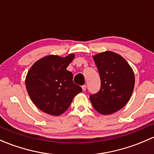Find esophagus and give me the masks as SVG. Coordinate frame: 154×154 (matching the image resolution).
Instances as JSON below:
<instances>
[{"instance_id": "1", "label": "esophagus", "mask_w": 154, "mask_h": 154, "mask_svg": "<svg viewBox=\"0 0 154 154\" xmlns=\"http://www.w3.org/2000/svg\"><path fill=\"white\" fill-rule=\"evenodd\" d=\"M82 89H83V91H86V85H83V86H82Z\"/></svg>"}]
</instances>
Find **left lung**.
Listing matches in <instances>:
<instances>
[{"instance_id":"left-lung-1","label":"left lung","mask_w":154,"mask_h":154,"mask_svg":"<svg viewBox=\"0 0 154 154\" xmlns=\"http://www.w3.org/2000/svg\"><path fill=\"white\" fill-rule=\"evenodd\" d=\"M100 77L101 86L90 101L102 115H110L127 104L133 93L135 76L133 69L119 54L105 51L93 57Z\"/></svg>"}]
</instances>
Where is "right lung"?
<instances>
[{
	"label": "right lung",
	"instance_id": "1",
	"mask_svg": "<svg viewBox=\"0 0 154 154\" xmlns=\"http://www.w3.org/2000/svg\"><path fill=\"white\" fill-rule=\"evenodd\" d=\"M74 54L66 57L49 55L35 62L25 79L26 88L34 104L44 112L60 116L68 109L82 88L74 83L73 74L66 70Z\"/></svg>",
	"mask_w": 154,
	"mask_h": 154
}]
</instances>
